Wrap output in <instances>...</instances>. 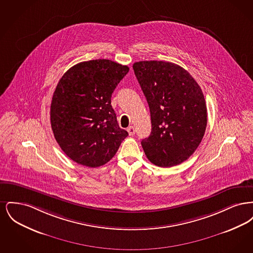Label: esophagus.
I'll return each mask as SVG.
<instances>
[{
    "mask_svg": "<svg viewBox=\"0 0 253 253\" xmlns=\"http://www.w3.org/2000/svg\"><path fill=\"white\" fill-rule=\"evenodd\" d=\"M127 131H128L130 135L134 134V132H135V131H134V128H133L132 126H129V127H128V129H127Z\"/></svg>",
    "mask_w": 253,
    "mask_h": 253,
    "instance_id": "esophagus-1",
    "label": "esophagus"
}]
</instances>
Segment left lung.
<instances>
[{"mask_svg":"<svg viewBox=\"0 0 253 253\" xmlns=\"http://www.w3.org/2000/svg\"><path fill=\"white\" fill-rule=\"evenodd\" d=\"M149 104L152 132L141 141L145 155L158 167L187 160L201 143L207 127L203 92L179 65L144 60L132 65Z\"/></svg>","mask_w":253,"mask_h":253,"instance_id":"left-lung-1","label":"left lung"}]
</instances>
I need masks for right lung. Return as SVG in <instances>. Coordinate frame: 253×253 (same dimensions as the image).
<instances>
[{"label":"right lung","mask_w":253,"mask_h":253,"mask_svg":"<svg viewBox=\"0 0 253 253\" xmlns=\"http://www.w3.org/2000/svg\"><path fill=\"white\" fill-rule=\"evenodd\" d=\"M128 72L127 65L103 59L80 62L61 77L50 121L57 142L73 161L90 168L102 166L128 135L111 105L114 90Z\"/></svg>","instance_id":"add662e5"}]
</instances>
